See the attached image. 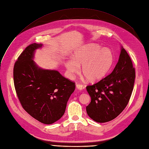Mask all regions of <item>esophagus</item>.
<instances>
[{
	"mask_svg": "<svg viewBox=\"0 0 149 149\" xmlns=\"http://www.w3.org/2000/svg\"><path fill=\"white\" fill-rule=\"evenodd\" d=\"M76 88L78 89L79 90H82L84 88L82 84H76Z\"/></svg>",
	"mask_w": 149,
	"mask_h": 149,
	"instance_id": "1",
	"label": "esophagus"
}]
</instances>
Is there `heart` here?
<instances>
[{
  "mask_svg": "<svg viewBox=\"0 0 149 149\" xmlns=\"http://www.w3.org/2000/svg\"><path fill=\"white\" fill-rule=\"evenodd\" d=\"M113 62V53L109 49L88 44L76 49L73 60L66 62V67L69 74L73 75L79 73L82 66L83 74L89 81L96 82L107 74Z\"/></svg>",
  "mask_w": 149,
  "mask_h": 149,
  "instance_id": "b5f03b06",
  "label": "heart"
}]
</instances>
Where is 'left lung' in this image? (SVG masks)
Segmentation results:
<instances>
[{
	"instance_id": "1",
	"label": "left lung",
	"mask_w": 149,
	"mask_h": 149,
	"mask_svg": "<svg viewBox=\"0 0 149 149\" xmlns=\"http://www.w3.org/2000/svg\"><path fill=\"white\" fill-rule=\"evenodd\" d=\"M136 78L131 59L122 47L118 63L112 73L100 81L86 87L91 98L88 115L97 123H106L118 117L127 106Z\"/></svg>"
}]
</instances>
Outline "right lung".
<instances>
[{
  "instance_id": "obj_1",
  "label": "right lung",
  "mask_w": 149,
  "mask_h": 149,
  "mask_svg": "<svg viewBox=\"0 0 149 149\" xmlns=\"http://www.w3.org/2000/svg\"><path fill=\"white\" fill-rule=\"evenodd\" d=\"M43 45L32 43L18 58L13 67V81L25 111L40 123L51 124L63 116L75 83L56 70H44L33 60Z\"/></svg>"
}]
</instances>
